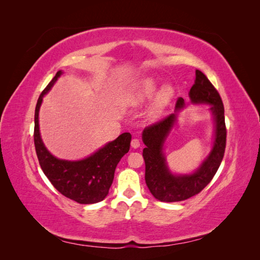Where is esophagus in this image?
I'll use <instances>...</instances> for the list:
<instances>
[{
    "label": "esophagus",
    "instance_id": "esophagus-1",
    "mask_svg": "<svg viewBox=\"0 0 260 260\" xmlns=\"http://www.w3.org/2000/svg\"><path fill=\"white\" fill-rule=\"evenodd\" d=\"M131 147L132 148H139L140 147V141L138 140V139H133L132 141H131Z\"/></svg>",
    "mask_w": 260,
    "mask_h": 260
}]
</instances>
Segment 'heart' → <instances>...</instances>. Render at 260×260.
I'll return each mask as SVG.
<instances>
[{
    "label": "heart",
    "mask_w": 260,
    "mask_h": 260,
    "mask_svg": "<svg viewBox=\"0 0 260 260\" xmlns=\"http://www.w3.org/2000/svg\"><path fill=\"white\" fill-rule=\"evenodd\" d=\"M175 95L176 89L171 83L162 84L158 89V81L153 77H145L133 84L127 92L125 103L130 107H141L152 100L146 117L148 120H156L168 108Z\"/></svg>",
    "instance_id": "1"
}]
</instances>
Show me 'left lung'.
<instances>
[{
  "mask_svg": "<svg viewBox=\"0 0 260 260\" xmlns=\"http://www.w3.org/2000/svg\"><path fill=\"white\" fill-rule=\"evenodd\" d=\"M188 98L190 103H185L180 98L174 114L149 125L142 132V141L145 145L143 149L145 182L149 192L160 202H180L200 193L216 175L224 155L226 130L222 101L214 85L200 70L195 72L194 84L188 92ZM191 104L210 105L209 110L214 121V137L211 152L200 166L188 174H177L168 166L163 153L164 144L175 127L178 113Z\"/></svg>",
  "mask_w": 260,
  "mask_h": 260,
  "instance_id": "obj_1",
  "label": "left lung"
}]
</instances>
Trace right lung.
<instances>
[{
  "instance_id": "add662e5",
  "label": "right lung",
  "mask_w": 260,
  "mask_h": 260,
  "mask_svg": "<svg viewBox=\"0 0 260 260\" xmlns=\"http://www.w3.org/2000/svg\"><path fill=\"white\" fill-rule=\"evenodd\" d=\"M64 74L58 70L39 96L35 113V145L39 162L51 183L66 198L79 204H95L103 201L111 187L115 169L124 154L129 152L131 135L124 132L88 157L78 160L60 159L54 156L41 138L39 113L43 98Z\"/></svg>"
}]
</instances>
